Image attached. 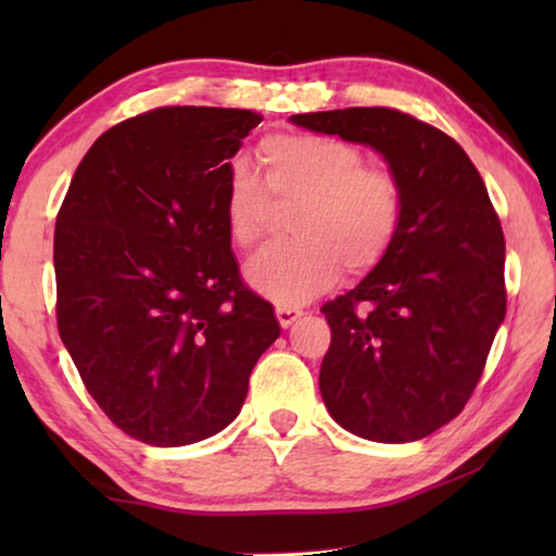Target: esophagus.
Segmentation results:
<instances>
[{
    "mask_svg": "<svg viewBox=\"0 0 556 556\" xmlns=\"http://www.w3.org/2000/svg\"><path fill=\"white\" fill-rule=\"evenodd\" d=\"M304 314L299 312V308H285V306H279L277 308V318H279V324H281V328H289L291 324L296 321V318H301Z\"/></svg>",
    "mask_w": 556,
    "mask_h": 556,
    "instance_id": "esophagus-1",
    "label": "esophagus"
}]
</instances>
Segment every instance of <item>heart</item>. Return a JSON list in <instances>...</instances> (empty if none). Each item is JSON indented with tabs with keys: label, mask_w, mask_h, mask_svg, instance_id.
I'll return each mask as SVG.
<instances>
[{
	"label": "heart",
	"mask_w": 556,
	"mask_h": 556,
	"mask_svg": "<svg viewBox=\"0 0 556 556\" xmlns=\"http://www.w3.org/2000/svg\"><path fill=\"white\" fill-rule=\"evenodd\" d=\"M260 176L235 166L223 195L228 238L252 250L275 225V205L299 203L296 240L248 262V285L294 308L336 285L341 269L363 275L388 255L400 232L402 186L388 168L365 166L357 147L324 135H271L257 147Z\"/></svg>",
	"instance_id": "obj_1"
}]
</instances>
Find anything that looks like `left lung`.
<instances>
[{
    "mask_svg": "<svg viewBox=\"0 0 556 556\" xmlns=\"http://www.w3.org/2000/svg\"><path fill=\"white\" fill-rule=\"evenodd\" d=\"M378 152L402 186V223L378 265L321 308L331 348L318 388L351 434L407 444L473 394L505 318V238L473 162L444 131L390 108L291 115Z\"/></svg>",
    "mask_w": 556,
    "mask_h": 556,
    "instance_id": "obj_1",
    "label": "left lung"
}]
</instances>
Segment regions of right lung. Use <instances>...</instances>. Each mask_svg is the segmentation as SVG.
Returning <instances> with one entry per match:
<instances>
[{"mask_svg": "<svg viewBox=\"0 0 556 556\" xmlns=\"http://www.w3.org/2000/svg\"><path fill=\"white\" fill-rule=\"evenodd\" d=\"M252 110L159 108L119 122L75 168L55 218L59 333L90 397L149 446L238 417L281 328L242 285L223 195Z\"/></svg>", "mask_w": 556, "mask_h": 556, "instance_id": "1", "label": "right lung"}]
</instances>
